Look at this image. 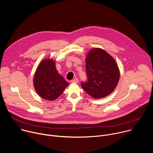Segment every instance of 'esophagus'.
Masks as SVG:
<instances>
[{"label": "esophagus", "instance_id": "34e87169", "mask_svg": "<svg viewBox=\"0 0 153 153\" xmlns=\"http://www.w3.org/2000/svg\"><path fill=\"white\" fill-rule=\"evenodd\" d=\"M78 82H79V79L77 78H75L71 80V83H78Z\"/></svg>", "mask_w": 153, "mask_h": 153}]
</instances>
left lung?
Here are the masks:
<instances>
[{
    "label": "left lung",
    "instance_id": "8db88e82",
    "mask_svg": "<svg viewBox=\"0 0 153 153\" xmlns=\"http://www.w3.org/2000/svg\"><path fill=\"white\" fill-rule=\"evenodd\" d=\"M87 80L82 82V88L91 97L100 99L116 88L120 72L114 59L105 50L93 48L86 58Z\"/></svg>",
    "mask_w": 153,
    "mask_h": 153
}]
</instances>
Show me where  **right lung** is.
<instances>
[{"instance_id":"right-lung-1","label":"right lung","mask_w":153,"mask_h":153,"mask_svg":"<svg viewBox=\"0 0 153 153\" xmlns=\"http://www.w3.org/2000/svg\"><path fill=\"white\" fill-rule=\"evenodd\" d=\"M33 83L37 94L51 101L58 98L69 85L58 73L54 61L49 59L41 62L38 66Z\"/></svg>"}]
</instances>
